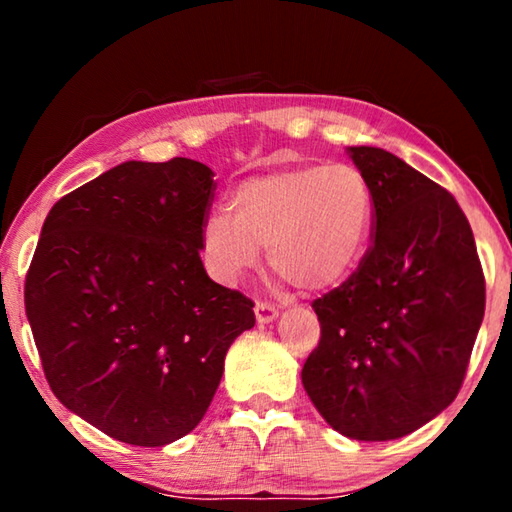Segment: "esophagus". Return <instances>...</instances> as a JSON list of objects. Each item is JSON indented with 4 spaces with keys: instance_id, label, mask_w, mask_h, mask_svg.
Returning <instances> with one entry per match:
<instances>
[{
    "instance_id": "obj_1",
    "label": "esophagus",
    "mask_w": 512,
    "mask_h": 512,
    "mask_svg": "<svg viewBox=\"0 0 512 512\" xmlns=\"http://www.w3.org/2000/svg\"><path fill=\"white\" fill-rule=\"evenodd\" d=\"M255 316H257V323H273L277 318V309L273 305H268V302H257L255 305Z\"/></svg>"
}]
</instances>
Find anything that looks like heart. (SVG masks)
Wrapping results in <instances>:
<instances>
[{
    "label": "heart",
    "mask_w": 512,
    "mask_h": 512,
    "mask_svg": "<svg viewBox=\"0 0 512 512\" xmlns=\"http://www.w3.org/2000/svg\"><path fill=\"white\" fill-rule=\"evenodd\" d=\"M230 210H214L203 223L210 271L235 284L266 246L273 271L302 291H327L348 280L375 219L368 180L350 164H305L246 178L232 192Z\"/></svg>",
    "instance_id": "obj_1"
}]
</instances>
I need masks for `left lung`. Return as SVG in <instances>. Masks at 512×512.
I'll list each match as a JSON object with an SVG mask.
<instances>
[{"instance_id":"1","label":"left lung","mask_w":512,"mask_h":512,"mask_svg":"<svg viewBox=\"0 0 512 512\" xmlns=\"http://www.w3.org/2000/svg\"><path fill=\"white\" fill-rule=\"evenodd\" d=\"M375 203V239L339 289L314 300L318 348L302 386L352 440L409 436L461 391L485 280L456 198L377 146H348Z\"/></svg>"}]
</instances>
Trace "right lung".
<instances>
[{"label":"right lung","instance_id":"obj_1","mask_svg":"<svg viewBox=\"0 0 512 512\" xmlns=\"http://www.w3.org/2000/svg\"><path fill=\"white\" fill-rule=\"evenodd\" d=\"M203 162H121L51 207L24 307L51 391L110 438L162 447L210 406L253 300L210 280Z\"/></svg>","mask_w":512,"mask_h":512}]
</instances>
